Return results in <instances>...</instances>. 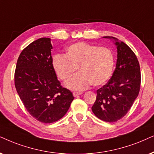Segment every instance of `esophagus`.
<instances>
[{
  "label": "esophagus",
  "mask_w": 154,
  "mask_h": 154,
  "mask_svg": "<svg viewBox=\"0 0 154 154\" xmlns=\"http://www.w3.org/2000/svg\"><path fill=\"white\" fill-rule=\"evenodd\" d=\"M82 94V92H78V91H74L73 92V95L75 97H77Z\"/></svg>",
  "instance_id": "34e87169"
}]
</instances>
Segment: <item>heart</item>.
Returning a JSON list of instances; mask_svg holds the SVG:
<instances>
[{"label": "heart", "mask_w": 154, "mask_h": 154, "mask_svg": "<svg viewBox=\"0 0 154 154\" xmlns=\"http://www.w3.org/2000/svg\"><path fill=\"white\" fill-rule=\"evenodd\" d=\"M115 64V57L110 49L85 42L72 44L65 54H55L52 67L59 79L67 81L78 68L79 73L66 82V87L75 91L89 86L102 85L109 79Z\"/></svg>", "instance_id": "obj_1"}]
</instances>
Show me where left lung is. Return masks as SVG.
<instances>
[{
    "label": "left lung",
    "instance_id": "left-lung-1",
    "mask_svg": "<svg viewBox=\"0 0 154 154\" xmlns=\"http://www.w3.org/2000/svg\"><path fill=\"white\" fill-rule=\"evenodd\" d=\"M104 38L114 40L117 60L111 79L97 90L91 110L100 119L115 122L126 115L139 95L141 72L137 56L127 45L114 37Z\"/></svg>",
    "mask_w": 154,
    "mask_h": 154
}]
</instances>
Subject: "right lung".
I'll list each match as a JSON object with an SVG mask.
<instances>
[{
  "label": "right lung",
  "instance_id": "obj_1",
  "mask_svg": "<svg viewBox=\"0 0 154 154\" xmlns=\"http://www.w3.org/2000/svg\"><path fill=\"white\" fill-rule=\"evenodd\" d=\"M50 38L31 42L21 52L15 71V86L25 107L42 123L63 118L74 98L64 88L52 67Z\"/></svg>",
  "mask_w": 154,
  "mask_h": 154
}]
</instances>
